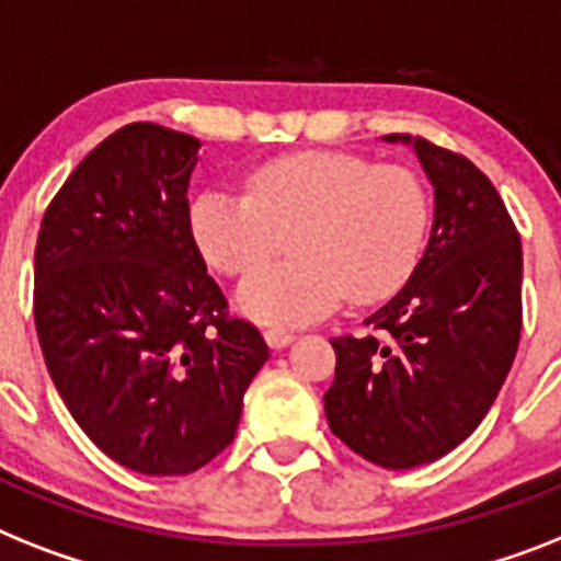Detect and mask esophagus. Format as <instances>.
I'll return each mask as SVG.
<instances>
[{
  "label": "esophagus",
  "mask_w": 561,
  "mask_h": 561,
  "mask_svg": "<svg viewBox=\"0 0 561 561\" xmlns=\"http://www.w3.org/2000/svg\"><path fill=\"white\" fill-rule=\"evenodd\" d=\"M263 337H266V344H270L272 350H284V346H289L291 341H295V335H291L289 330H277V327L263 332Z\"/></svg>",
  "instance_id": "esophagus-1"
}]
</instances>
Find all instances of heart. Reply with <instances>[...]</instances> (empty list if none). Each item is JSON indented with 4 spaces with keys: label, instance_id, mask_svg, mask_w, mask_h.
<instances>
[{
    "label": "heart",
    "instance_id": "1",
    "mask_svg": "<svg viewBox=\"0 0 561 561\" xmlns=\"http://www.w3.org/2000/svg\"><path fill=\"white\" fill-rule=\"evenodd\" d=\"M293 231L291 262L271 264L238 286L247 318L304 327L353 295L369 304L401 289L430 231V194L407 165H375L346 151H298L263 163L249 194L201 192L188 231L217 272L243 275Z\"/></svg>",
    "mask_w": 561,
    "mask_h": 561
}]
</instances>
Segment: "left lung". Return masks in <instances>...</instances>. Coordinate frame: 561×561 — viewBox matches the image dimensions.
I'll list each match as a JSON object with an SVG mask.
<instances>
[{"mask_svg":"<svg viewBox=\"0 0 561 561\" xmlns=\"http://www.w3.org/2000/svg\"><path fill=\"white\" fill-rule=\"evenodd\" d=\"M433 186V229L407 284L367 318L381 335L335 337L330 430L387 470L447 456L488 415L522 332V240L502 197L461 154L410 134Z\"/></svg>","mask_w":561,"mask_h":561,"instance_id":"8db88e82","label":"left lung"}]
</instances>
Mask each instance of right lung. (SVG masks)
<instances>
[{
	"mask_svg": "<svg viewBox=\"0 0 561 561\" xmlns=\"http://www.w3.org/2000/svg\"><path fill=\"white\" fill-rule=\"evenodd\" d=\"M201 146L125 125L65 180L36 240L50 378L82 433L134 473L186 476L229 447L270 358L252 323L226 318L188 231Z\"/></svg>",
	"mask_w": 561,
	"mask_h": 561,
	"instance_id": "add662e5",
	"label": "right lung"
}]
</instances>
